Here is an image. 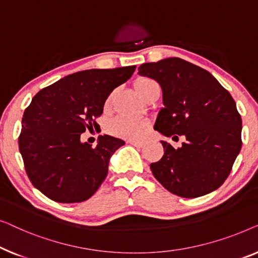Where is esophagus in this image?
Returning a JSON list of instances; mask_svg holds the SVG:
<instances>
[{
  "instance_id": "esophagus-1",
  "label": "esophagus",
  "mask_w": 258,
  "mask_h": 258,
  "mask_svg": "<svg viewBox=\"0 0 258 258\" xmlns=\"http://www.w3.org/2000/svg\"><path fill=\"white\" fill-rule=\"evenodd\" d=\"M128 144L133 145L134 147H138V148H141L145 146V143H143V141H133V140H130Z\"/></svg>"
}]
</instances>
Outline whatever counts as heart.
<instances>
[{
  "label": "heart",
  "instance_id": "1",
  "mask_svg": "<svg viewBox=\"0 0 258 258\" xmlns=\"http://www.w3.org/2000/svg\"><path fill=\"white\" fill-rule=\"evenodd\" d=\"M158 84L154 81H152L150 78L143 77L137 79L134 83V88L140 94L141 97L146 93L148 90L157 86ZM111 97L108 96L106 101H105V106H108L111 103ZM148 126V122L144 119H133V118H117L110 124V131L115 136L125 138V139H140L146 132Z\"/></svg>",
  "mask_w": 258,
  "mask_h": 258
}]
</instances>
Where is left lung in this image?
Wrapping results in <instances>:
<instances>
[{"mask_svg": "<svg viewBox=\"0 0 258 258\" xmlns=\"http://www.w3.org/2000/svg\"><path fill=\"white\" fill-rule=\"evenodd\" d=\"M162 89L164 107L154 130L166 137H186L174 148L166 141L164 155L151 164L155 179L170 193L194 199L212 193L229 175L242 146V119L230 93L212 74L177 57L139 67Z\"/></svg>", "mask_w": 258, "mask_h": 258, "instance_id": "8db88e82", "label": "left lung"}]
</instances>
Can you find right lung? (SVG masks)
<instances>
[{
  "instance_id": "obj_1",
  "label": "right lung",
  "mask_w": 258,
  "mask_h": 258,
  "mask_svg": "<svg viewBox=\"0 0 258 258\" xmlns=\"http://www.w3.org/2000/svg\"><path fill=\"white\" fill-rule=\"evenodd\" d=\"M136 65L79 71L42 89L22 118L19 147L35 188L60 203L88 200L103 183L108 162L124 140L101 136L96 147L81 134L98 125L110 93Z\"/></svg>"
}]
</instances>
